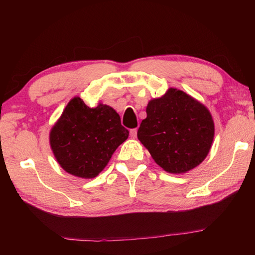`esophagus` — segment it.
Wrapping results in <instances>:
<instances>
[{
    "instance_id": "esophagus-1",
    "label": "esophagus",
    "mask_w": 255,
    "mask_h": 255,
    "mask_svg": "<svg viewBox=\"0 0 255 255\" xmlns=\"http://www.w3.org/2000/svg\"><path fill=\"white\" fill-rule=\"evenodd\" d=\"M129 135H130L131 138H136V137H137V129H136V128L131 129V130L129 131Z\"/></svg>"
}]
</instances>
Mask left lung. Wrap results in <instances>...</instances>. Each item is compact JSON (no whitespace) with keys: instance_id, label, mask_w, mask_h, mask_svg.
Returning <instances> with one entry per match:
<instances>
[{"instance_id":"1","label":"left lung","mask_w":255,"mask_h":255,"mask_svg":"<svg viewBox=\"0 0 255 255\" xmlns=\"http://www.w3.org/2000/svg\"><path fill=\"white\" fill-rule=\"evenodd\" d=\"M137 137L156 164L169 173H185L204 161L213 144L209 110L178 89L150 100Z\"/></svg>"}]
</instances>
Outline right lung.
I'll return each instance as SVG.
<instances>
[{
    "label": "right lung",
    "instance_id": "add662e5",
    "mask_svg": "<svg viewBox=\"0 0 255 255\" xmlns=\"http://www.w3.org/2000/svg\"><path fill=\"white\" fill-rule=\"evenodd\" d=\"M119 115L107 105L90 108L81 98L68 102L49 133V143L59 165L67 173L92 179L128 138Z\"/></svg>",
    "mask_w": 255,
    "mask_h": 255
}]
</instances>
